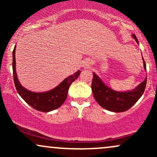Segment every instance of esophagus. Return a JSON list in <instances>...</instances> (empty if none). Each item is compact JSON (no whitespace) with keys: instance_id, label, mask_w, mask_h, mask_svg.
<instances>
[{"instance_id":"esophagus-1","label":"esophagus","mask_w":157,"mask_h":157,"mask_svg":"<svg viewBox=\"0 0 157 157\" xmlns=\"http://www.w3.org/2000/svg\"><path fill=\"white\" fill-rule=\"evenodd\" d=\"M89 63H88V62H86L84 63V66H89Z\"/></svg>"}]
</instances>
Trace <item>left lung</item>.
<instances>
[{"instance_id":"8db88e82","label":"left lung","mask_w":157,"mask_h":157,"mask_svg":"<svg viewBox=\"0 0 157 157\" xmlns=\"http://www.w3.org/2000/svg\"><path fill=\"white\" fill-rule=\"evenodd\" d=\"M132 37L139 44L136 35L133 34ZM142 61L144 69L146 71V64L143 57ZM146 82L147 77L134 89L118 91L109 88L100 77L93 72L91 89L94 99L103 109L113 112H123L132 107L142 97L145 91Z\"/></svg>"}]
</instances>
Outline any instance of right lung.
Instances as JSON below:
<instances>
[{"instance_id": "1", "label": "right lung", "mask_w": 157, "mask_h": 157, "mask_svg": "<svg viewBox=\"0 0 157 157\" xmlns=\"http://www.w3.org/2000/svg\"><path fill=\"white\" fill-rule=\"evenodd\" d=\"M15 48L16 46L12 52V58H13L12 69H13L14 82L20 96L22 97L26 103L39 111L48 112L60 107L66 100L69 86L79 77L81 71L78 70L74 75L67 77L58 86L49 91L34 92L26 89L20 83L16 73Z\"/></svg>"}]
</instances>
